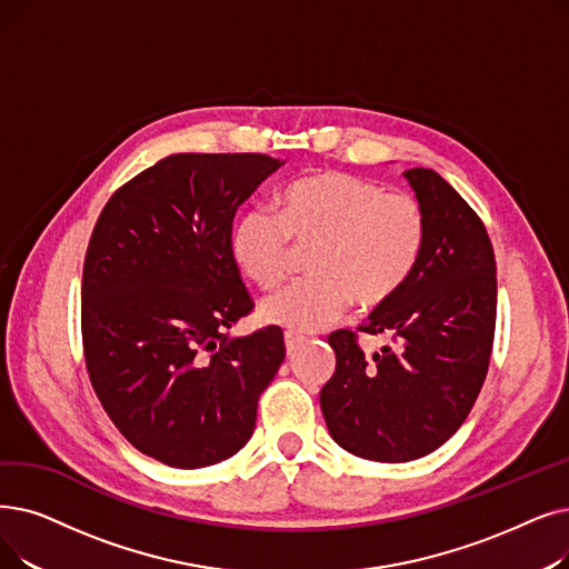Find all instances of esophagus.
Masks as SVG:
<instances>
[{
	"mask_svg": "<svg viewBox=\"0 0 569 569\" xmlns=\"http://www.w3.org/2000/svg\"><path fill=\"white\" fill-rule=\"evenodd\" d=\"M283 339H286V353H288V356L298 353V349L305 343V337L298 335V332H286Z\"/></svg>",
	"mask_w": 569,
	"mask_h": 569,
	"instance_id": "34e87169",
	"label": "esophagus"
}]
</instances>
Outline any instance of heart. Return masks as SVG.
<instances>
[{"mask_svg": "<svg viewBox=\"0 0 569 569\" xmlns=\"http://www.w3.org/2000/svg\"><path fill=\"white\" fill-rule=\"evenodd\" d=\"M277 211L253 207L232 228V256L253 283L271 290L283 283L292 246L315 249L311 279L271 295L260 320L290 332L323 330L356 300L379 307L398 292L421 260L426 211L409 192L339 171H320L288 183Z\"/></svg>", "mask_w": 569, "mask_h": 569, "instance_id": "obj_1", "label": "heart"}]
</instances>
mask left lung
<instances>
[{
  "instance_id": "8db88e82",
  "label": "left lung",
  "mask_w": 569,
  "mask_h": 569,
  "mask_svg": "<svg viewBox=\"0 0 569 569\" xmlns=\"http://www.w3.org/2000/svg\"><path fill=\"white\" fill-rule=\"evenodd\" d=\"M405 179L426 211V246L409 281L360 330L388 335L365 358L356 335H330L337 356L320 409L332 439L353 456L409 462L462 426L483 386L496 335V253L481 218L432 169Z\"/></svg>"
}]
</instances>
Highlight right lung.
Masks as SVG:
<instances>
[{
	"instance_id": "obj_1",
	"label": "right lung",
	"mask_w": 569,
	"mask_h": 569,
	"mask_svg": "<svg viewBox=\"0 0 569 569\" xmlns=\"http://www.w3.org/2000/svg\"><path fill=\"white\" fill-rule=\"evenodd\" d=\"M281 164L260 153L167 156L122 186L92 230L81 288L88 375L122 437L169 467L243 449L286 358L277 326L228 332L253 309L232 218Z\"/></svg>"
}]
</instances>
